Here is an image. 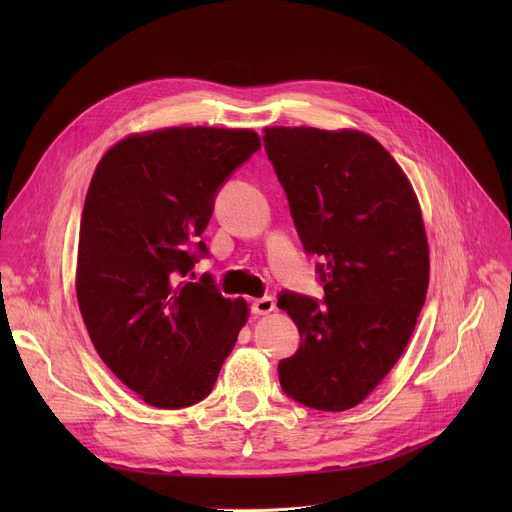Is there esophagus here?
<instances>
[{"instance_id": "esophagus-1", "label": "esophagus", "mask_w": 512, "mask_h": 512, "mask_svg": "<svg viewBox=\"0 0 512 512\" xmlns=\"http://www.w3.org/2000/svg\"><path fill=\"white\" fill-rule=\"evenodd\" d=\"M274 309H276V303H274L272 297H261V299H255L251 303V311L255 315H267V313H272Z\"/></svg>"}]
</instances>
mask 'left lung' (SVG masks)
Instances as JSON below:
<instances>
[{"label":"left lung","instance_id":"left-lung-1","mask_svg":"<svg viewBox=\"0 0 512 512\" xmlns=\"http://www.w3.org/2000/svg\"><path fill=\"white\" fill-rule=\"evenodd\" d=\"M265 153L324 299L282 290L299 328L280 386L305 407L346 411L378 386L415 330L429 282L421 209L392 155L365 132L265 128Z\"/></svg>","mask_w":512,"mask_h":512}]
</instances>
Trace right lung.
Masks as SVG:
<instances>
[{
  "instance_id": "add662e5",
  "label": "right lung",
  "mask_w": 512,
  "mask_h": 512,
  "mask_svg": "<svg viewBox=\"0 0 512 512\" xmlns=\"http://www.w3.org/2000/svg\"><path fill=\"white\" fill-rule=\"evenodd\" d=\"M261 147L253 130L164 128L107 151L80 220L76 297L116 378L157 409L203 400L249 317L209 274L199 238L224 182Z\"/></svg>"
}]
</instances>
